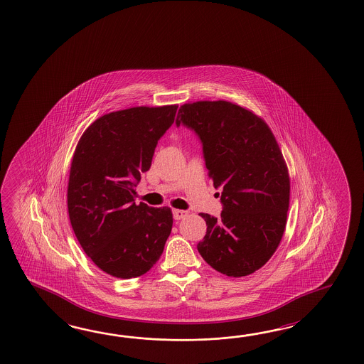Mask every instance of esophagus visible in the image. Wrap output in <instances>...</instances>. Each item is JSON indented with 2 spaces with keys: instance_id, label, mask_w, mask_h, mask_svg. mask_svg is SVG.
Returning a JSON list of instances; mask_svg holds the SVG:
<instances>
[{
  "instance_id": "34e87169",
  "label": "esophagus",
  "mask_w": 364,
  "mask_h": 364,
  "mask_svg": "<svg viewBox=\"0 0 364 364\" xmlns=\"http://www.w3.org/2000/svg\"><path fill=\"white\" fill-rule=\"evenodd\" d=\"M186 215H188V211L186 210H180V209H175L173 210V218L176 219V220L186 218Z\"/></svg>"
}]
</instances>
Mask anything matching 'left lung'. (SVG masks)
Segmentation results:
<instances>
[{"mask_svg": "<svg viewBox=\"0 0 364 364\" xmlns=\"http://www.w3.org/2000/svg\"><path fill=\"white\" fill-rule=\"evenodd\" d=\"M194 130L215 188H222L220 218L201 213L206 235L197 250L213 269L244 277L274 255L287 222L290 178L267 122L226 100L181 105L176 125Z\"/></svg>", "mask_w": 364, "mask_h": 364, "instance_id": "obj_1", "label": "left lung"}]
</instances>
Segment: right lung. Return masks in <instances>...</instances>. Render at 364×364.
Returning a JSON list of instances; mask_svg holds the SVG:
<instances>
[{"label":"right lung","mask_w":364,"mask_h":364,"mask_svg":"<svg viewBox=\"0 0 364 364\" xmlns=\"http://www.w3.org/2000/svg\"><path fill=\"white\" fill-rule=\"evenodd\" d=\"M178 105L107 113L78 141L68 184V211L85 253L107 274H145L162 256L172 230L170 208L136 205L141 173L150 170L159 138Z\"/></svg>","instance_id":"right-lung-1"}]
</instances>
